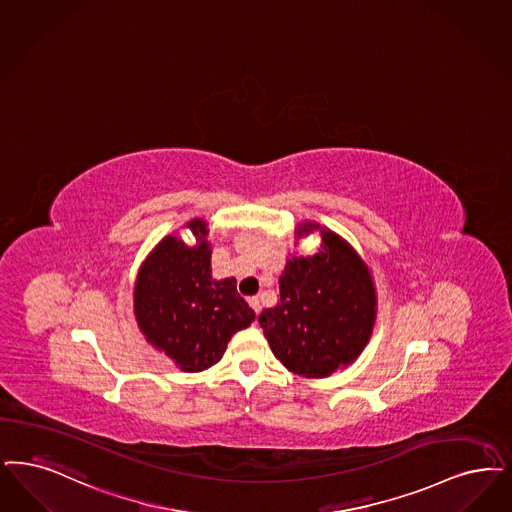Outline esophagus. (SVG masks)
I'll return each mask as SVG.
<instances>
[{"label": "esophagus", "instance_id": "34e87169", "mask_svg": "<svg viewBox=\"0 0 512 512\" xmlns=\"http://www.w3.org/2000/svg\"><path fill=\"white\" fill-rule=\"evenodd\" d=\"M247 303H249V307L253 308V312H255V314H259V312H261V303H259V299H257V297H249V299H247Z\"/></svg>", "mask_w": 512, "mask_h": 512}]
</instances>
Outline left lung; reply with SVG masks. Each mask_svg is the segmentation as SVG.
<instances>
[{
    "mask_svg": "<svg viewBox=\"0 0 512 512\" xmlns=\"http://www.w3.org/2000/svg\"><path fill=\"white\" fill-rule=\"evenodd\" d=\"M320 232L314 255L293 253L280 276V303L259 314L274 356L291 373L324 379L358 360L377 318L366 261L343 236L314 221L295 226V246Z\"/></svg>",
    "mask_w": 512,
    "mask_h": 512,
    "instance_id": "8db88e82",
    "label": "left lung"
}]
</instances>
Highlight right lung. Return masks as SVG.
Listing matches in <instances>:
<instances>
[{"label":"right lung","instance_id":"obj_1","mask_svg":"<svg viewBox=\"0 0 512 512\" xmlns=\"http://www.w3.org/2000/svg\"><path fill=\"white\" fill-rule=\"evenodd\" d=\"M186 228L196 238L184 244L165 236L146 255L133 287V312L144 339L186 373L217 364L232 335L251 326L255 312L236 291V278L215 280L205 219Z\"/></svg>","mask_w":512,"mask_h":512}]
</instances>
